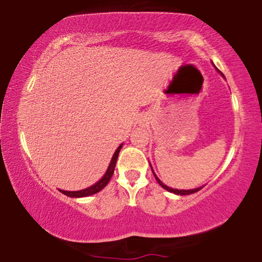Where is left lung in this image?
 Returning <instances> with one entry per match:
<instances>
[{
  "mask_svg": "<svg viewBox=\"0 0 262 262\" xmlns=\"http://www.w3.org/2000/svg\"><path fill=\"white\" fill-rule=\"evenodd\" d=\"M216 70H217V71H219V72H221L219 69H216ZM221 75L223 76V73L221 72ZM223 77H224V76H223ZM150 168H152V166H150ZM152 172H153V168H152ZM153 174H154V177H156L157 182L159 183V185H160L161 187H164V189H165V190H167L168 192H172V193H176V194H180V196H186V194L194 193V192H197V191H200V190L202 189V187H203V186H202V187H197V189H192V190H177V189H172V187H169V186H167V185H165V184H164L163 182H161V180H160L159 178H158V177L156 176V173L153 172Z\"/></svg>",
  "mask_w": 262,
  "mask_h": 262,
  "instance_id": "1",
  "label": "left lung"
}]
</instances>
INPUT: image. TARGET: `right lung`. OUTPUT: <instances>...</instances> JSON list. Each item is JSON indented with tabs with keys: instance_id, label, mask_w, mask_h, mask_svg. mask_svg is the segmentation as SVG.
<instances>
[{
	"instance_id": "add662e5",
	"label": "right lung",
	"mask_w": 262,
	"mask_h": 262,
	"mask_svg": "<svg viewBox=\"0 0 262 262\" xmlns=\"http://www.w3.org/2000/svg\"><path fill=\"white\" fill-rule=\"evenodd\" d=\"M121 148H122V143H121V145L119 146V148L115 150V153H114V156L112 158V161H110L109 167H108V169H106L105 174L103 176L97 183L94 184V185H91L90 187H86V189H84V190H79V191H64V190H59V191H60L61 193L66 194V196L75 197V198L91 196V194H95V193L99 192V191H101L102 189H104V187L106 186V184L109 183V180L112 179V177L114 174V169H115V166H116L117 157H119V153H120Z\"/></svg>"
}]
</instances>
